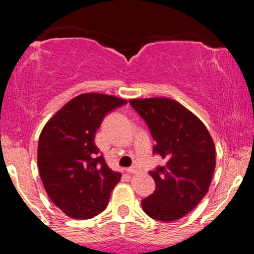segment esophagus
<instances>
[{
    "label": "esophagus",
    "mask_w": 254,
    "mask_h": 254,
    "mask_svg": "<svg viewBox=\"0 0 254 254\" xmlns=\"http://www.w3.org/2000/svg\"><path fill=\"white\" fill-rule=\"evenodd\" d=\"M125 171L129 172V173H133V174H139V173H142V170H141V168L135 167V166H133V167H129V168H127V170H125Z\"/></svg>",
    "instance_id": "esophagus-1"
}]
</instances>
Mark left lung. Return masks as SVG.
<instances>
[{
  "label": "left lung",
  "mask_w": 254,
  "mask_h": 254,
  "mask_svg": "<svg viewBox=\"0 0 254 254\" xmlns=\"http://www.w3.org/2000/svg\"><path fill=\"white\" fill-rule=\"evenodd\" d=\"M129 103L149 127L155 141L153 153L166 161L149 172L156 188L142 200V208L154 220H179L209 190L216 165L214 141L202 121L176 100L149 98Z\"/></svg>",
  "instance_id": "8db88e82"
}]
</instances>
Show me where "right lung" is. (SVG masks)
Instances as JSON below:
<instances>
[{"instance_id":"1","label":"right lung","mask_w":254,"mask_h":254,"mask_svg":"<svg viewBox=\"0 0 254 254\" xmlns=\"http://www.w3.org/2000/svg\"><path fill=\"white\" fill-rule=\"evenodd\" d=\"M124 99L84 93L66 103L43 127L38 167L46 193L66 216L90 218L106 208L122 174L112 171L94 143L107 113Z\"/></svg>"}]
</instances>
